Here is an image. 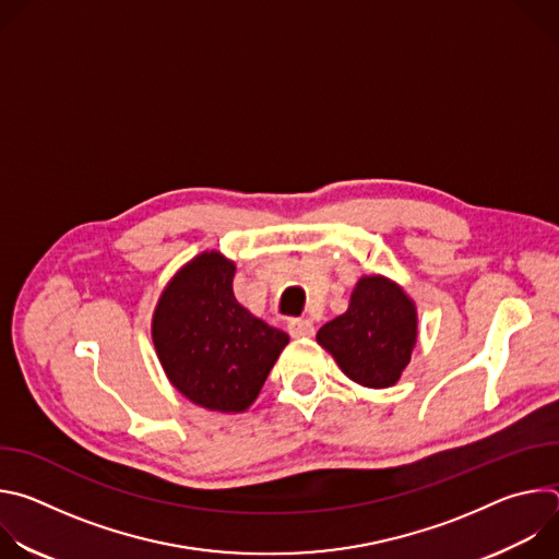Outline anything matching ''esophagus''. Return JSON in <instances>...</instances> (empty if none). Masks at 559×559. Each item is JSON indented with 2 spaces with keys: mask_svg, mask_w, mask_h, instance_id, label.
Returning <instances> with one entry per match:
<instances>
[{
  "mask_svg": "<svg viewBox=\"0 0 559 559\" xmlns=\"http://www.w3.org/2000/svg\"><path fill=\"white\" fill-rule=\"evenodd\" d=\"M287 330L294 338H309L313 334V325L307 321V318H292Z\"/></svg>",
  "mask_w": 559,
  "mask_h": 559,
  "instance_id": "1",
  "label": "esophagus"
}]
</instances>
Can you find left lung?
I'll use <instances>...</instances> for the list:
<instances>
[{
	"label": "left lung",
	"mask_w": 559,
	"mask_h": 559,
	"mask_svg": "<svg viewBox=\"0 0 559 559\" xmlns=\"http://www.w3.org/2000/svg\"><path fill=\"white\" fill-rule=\"evenodd\" d=\"M343 373L369 389L401 380L418 341V313L401 285L384 276H362L345 313L316 334Z\"/></svg>",
	"instance_id": "left-lung-1"
}]
</instances>
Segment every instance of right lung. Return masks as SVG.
Listing matches in <instances>:
<instances>
[{"mask_svg": "<svg viewBox=\"0 0 559 559\" xmlns=\"http://www.w3.org/2000/svg\"><path fill=\"white\" fill-rule=\"evenodd\" d=\"M234 272L216 250L194 257L152 313V343L170 382L190 403L221 414H241L257 401L289 343L236 300Z\"/></svg>", "mask_w": 559, "mask_h": 559, "instance_id": "obj_1", "label": "right lung"}]
</instances>
